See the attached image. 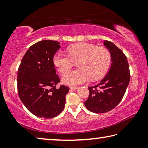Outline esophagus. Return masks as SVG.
<instances>
[{"label":"esophagus","mask_w":148,"mask_h":148,"mask_svg":"<svg viewBox=\"0 0 148 148\" xmlns=\"http://www.w3.org/2000/svg\"><path fill=\"white\" fill-rule=\"evenodd\" d=\"M70 89L72 90H76V89H77V87H70Z\"/></svg>","instance_id":"esophagus-1"}]
</instances>
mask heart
Wrapping results in <instances>:
<instances>
[{"instance_id": "1", "label": "heart", "mask_w": 148, "mask_h": 148, "mask_svg": "<svg viewBox=\"0 0 148 148\" xmlns=\"http://www.w3.org/2000/svg\"><path fill=\"white\" fill-rule=\"evenodd\" d=\"M69 56L57 52L53 61L59 71L64 74L69 71L74 62L78 64V70L67 73L62 77V83L67 86H77L89 79H97L106 74L110 64V52L104 47H97L89 43L72 45L68 49Z\"/></svg>"}]
</instances>
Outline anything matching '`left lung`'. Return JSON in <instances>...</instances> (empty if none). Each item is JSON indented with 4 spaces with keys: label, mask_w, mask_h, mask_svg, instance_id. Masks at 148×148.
<instances>
[{
    "label": "left lung",
    "mask_w": 148,
    "mask_h": 148,
    "mask_svg": "<svg viewBox=\"0 0 148 148\" xmlns=\"http://www.w3.org/2000/svg\"><path fill=\"white\" fill-rule=\"evenodd\" d=\"M103 44L110 51L112 63L108 74L96 86L88 87L89 98L85 106L93 113H105L118 105L123 97L130 81L129 66L127 57L112 42Z\"/></svg>",
    "instance_id": "1"
}]
</instances>
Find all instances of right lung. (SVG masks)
<instances>
[{
	"label": "right lung",
	"instance_id": "add662e5",
	"mask_svg": "<svg viewBox=\"0 0 148 148\" xmlns=\"http://www.w3.org/2000/svg\"><path fill=\"white\" fill-rule=\"evenodd\" d=\"M60 43L46 40L29 47L17 71L19 97L30 112L46 119L53 118L64 109L69 87L60 82L56 74L53 57L60 49Z\"/></svg>",
	"mask_w": 148,
	"mask_h": 148
}]
</instances>
